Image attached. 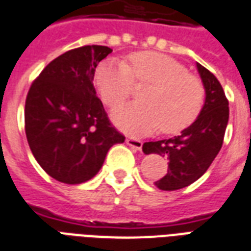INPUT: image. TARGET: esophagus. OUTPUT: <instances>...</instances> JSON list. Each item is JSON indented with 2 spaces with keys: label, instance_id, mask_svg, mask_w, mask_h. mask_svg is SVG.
I'll use <instances>...</instances> for the list:
<instances>
[{
  "label": "esophagus",
  "instance_id": "34e87169",
  "mask_svg": "<svg viewBox=\"0 0 251 251\" xmlns=\"http://www.w3.org/2000/svg\"><path fill=\"white\" fill-rule=\"evenodd\" d=\"M126 143H127V145H129L131 148L136 149V151H140V149L143 148V141H140V140L137 139H133V137H128V139H126Z\"/></svg>",
  "mask_w": 251,
  "mask_h": 251
}]
</instances>
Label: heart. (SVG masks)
<instances>
[{
	"label": "heart",
	"instance_id": "1",
	"mask_svg": "<svg viewBox=\"0 0 251 251\" xmlns=\"http://www.w3.org/2000/svg\"><path fill=\"white\" fill-rule=\"evenodd\" d=\"M131 65L107 60L97 68L94 83L104 103L115 107L132 94L136 83H151L141 94L144 103H128L115 108L112 122L129 135H147L161 126L166 133H176L198 118L204 89L198 78L176 59L160 52H136Z\"/></svg>",
	"mask_w": 251,
	"mask_h": 251
}]
</instances>
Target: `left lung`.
Here are the masks:
<instances>
[{
	"label": "left lung",
	"instance_id": "obj_1",
	"mask_svg": "<svg viewBox=\"0 0 251 251\" xmlns=\"http://www.w3.org/2000/svg\"><path fill=\"white\" fill-rule=\"evenodd\" d=\"M205 91L204 104L190 127L170 139L144 143L145 154H158L169 160L166 176L154 182L164 191L190 186L203 176L220 152L229 120L228 99L219 79L196 63Z\"/></svg>",
	"mask_w": 251,
	"mask_h": 251
}]
</instances>
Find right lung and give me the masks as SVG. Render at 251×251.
<instances>
[{"instance_id":"1","label":"right lung","mask_w":251,"mask_h":251,"mask_svg":"<svg viewBox=\"0 0 251 251\" xmlns=\"http://www.w3.org/2000/svg\"><path fill=\"white\" fill-rule=\"evenodd\" d=\"M85 46L48 64L31 85L25 127L35 160L59 182L79 184L97 176L110 148L124 143L93 85L95 68L111 53Z\"/></svg>"}]
</instances>
